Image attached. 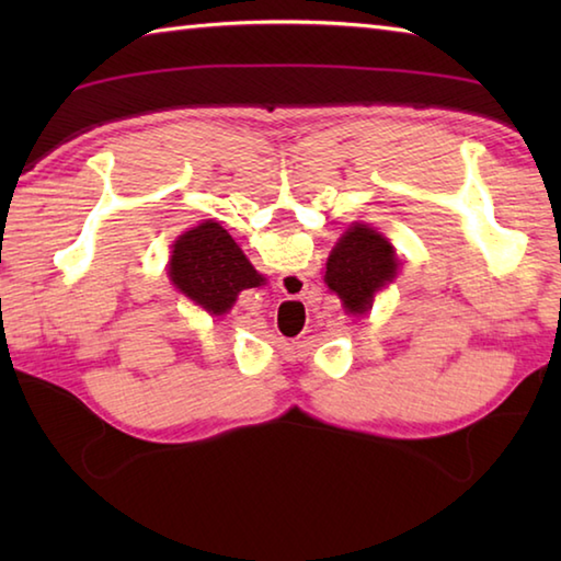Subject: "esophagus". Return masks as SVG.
Returning a JSON list of instances; mask_svg holds the SVG:
<instances>
[{
    "instance_id": "1",
    "label": "esophagus",
    "mask_w": 561,
    "mask_h": 561,
    "mask_svg": "<svg viewBox=\"0 0 561 561\" xmlns=\"http://www.w3.org/2000/svg\"><path fill=\"white\" fill-rule=\"evenodd\" d=\"M297 297H299V294H297Z\"/></svg>"
}]
</instances>
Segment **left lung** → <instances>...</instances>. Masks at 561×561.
<instances>
[{"label": "left lung", "mask_w": 561, "mask_h": 561, "mask_svg": "<svg viewBox=\"0 0 561 561\" xmlns=\"http://www.w3.org/2000/svg\"><path fill=\"white\" fill-rule=\"evenodd\" d=\"M398 274L393 244L374 227L354 222L329 254L324 282L348 314H366L374 297Z\"/></svg>", "instance_id": "left-lung-1"}]
</instances>
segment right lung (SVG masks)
I'll use <instances>...</instances> for the list:
<instances>
[{
  "label": "right lung",
  "mask_w": 561,
  "mask_h": 561,
  "mask_svg": "<svg viewBox=\"0 0 561 561\" xmlns=\"http://www.w3.org/2000/svg\"><path fill=\"white\" fill-rule=\"evenodd\" d=\"M168 277L213 317L227 314L240 291L267 282L244 257L230 232L213 220L178 237L170 252Z\"/></svg>",
  "instance_id": "right-lung-1"
}]
</instances>
